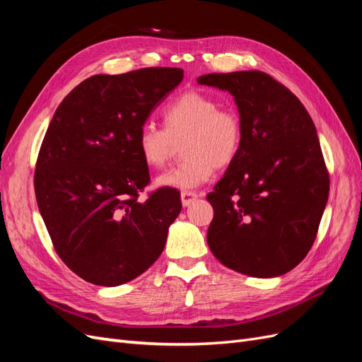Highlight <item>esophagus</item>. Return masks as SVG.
<instances>
[{"label":"esophagus","mask_w":362,"mask_h":362,"mask_svg":"<svg viewBox=\"0 0 362 362\" xmlns=\"http://www.w3.org/2000/svg\"><path fill=\"white\" fill-rule=\"evenodd\" d=\"M198 198H199L198 193H194V192H181V204H182V206H189L190 204H193Z\"/></svg>","instance_id":"esophagus-1"}]
</instances>
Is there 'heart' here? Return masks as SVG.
Instances as JSON below:
<instances>
[{
	"instance_id": "heart-1",
	"label": "heart",
	"mask_w": 362,
	"mask_h": 362,
	"mask_svg": "<svg viewBox=\"0 0 362 362\" xmlns=\"http://www.w3.org/2000/svg\"><path fill=\"white\" fill-rule=\"evenodd\" d=\"M214 96L190 90L185 92L161 112L163 129L145 124L137 134L140 157L149 168L160 169L181 144L180 166L156 178L160 189L190 192L211 180L216 166L231 163L243 141V124L231 107H218Z\"/></svg>"
}]
</instances>
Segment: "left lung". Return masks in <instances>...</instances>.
I'll use <instances>...</instances> for the list:
<instances>
[{
  "mask_svg": "<svg viewBox=\"0 0 362 362\" xmlns=\"http://www.w3.org/2000/svg\"><path fill=\"white\" fill-rule=\"evenodd\" d=\"M198 83L231 93L243 124L237 157L206 196L214 208L208 246L243 275L281 276L310 252L329 196L313 119L261 71L206 74Z\"/></svg>",
  "mask_w": 362,
  "mask_h": 362,
  "instance_id": "8db88e82",
  "label": "left lung"
}]
</instances>
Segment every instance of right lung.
Masks as SVG:
<instances>
[{"label":"right lung","instance_id":"add662e5","mask_svg":"<svg viewBox=\"0 0 362 362\" xmlns=\"http://www.w3.org/2000/svg\"><path fill=\"white\" fill-rule=\"evenodd\" d=\"M184 78L180 68L93 75L64 98L35 172L40 216L59 257L95 286L116 287L148 270L181 211L180 194L149 182L137 134Z\"/></svg>","mask_w":362,"mask_h":362}]
</instances>
